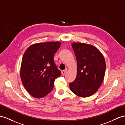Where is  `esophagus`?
I'll list each match as a JSON object with an SVG mask.
<instances>
[{"label":"esophagus","mask_w":125,"mask_h":125,"mask_svg":"<svg viewBox=\"0 0 125 125\" xmlns=\"http://www.w3.org/2000/svg\"><path fill=\"white\" fill-rule=\"evenodd\" d=\"M67 71H68V70H67V69H65V70H62V71H61V73H62V75H64V74H65V73H66Z\"/></svg>","instance_id":"esophagus-1"}]
</instances>
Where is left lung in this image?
Masks as SVG:
<instances>
[{"mask_svg": "<svg viewBox=\"0 0 125 125\" xmlns=\"http://www.w3.org/2000/svg\"><path fill=\"white\" fill-rule=\"evenodd\" d=\"M77 62V74L70 83L72 92L80 97H88L98 90L104 80L105 71L104 57L98 49L90 44H72Z\"/></svg>", "mask_w": 125, "mask_h": 125, "instance_id": "obj_1", "label": "left lung"}]
</instances>
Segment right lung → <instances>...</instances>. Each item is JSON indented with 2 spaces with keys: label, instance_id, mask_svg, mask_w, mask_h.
<instances>
[{
  "label": "right lung",
  "instance_id": "1",
  "mask_svg": "<svg viewBox=\"0 0 125 125\" xmlns=\"http://www.w3.org/2000/svg\"><path fill=\"white\" fill-rule=\"evenodd\" d=\"M60 42L38 43L25 51L21 66V78L26 91L33 97L42 98L52 91L55 80L61 75L54 62Z\"/></svg>",
  "mask_w": 125,
  "mask_h": 125
}]
</instances>
